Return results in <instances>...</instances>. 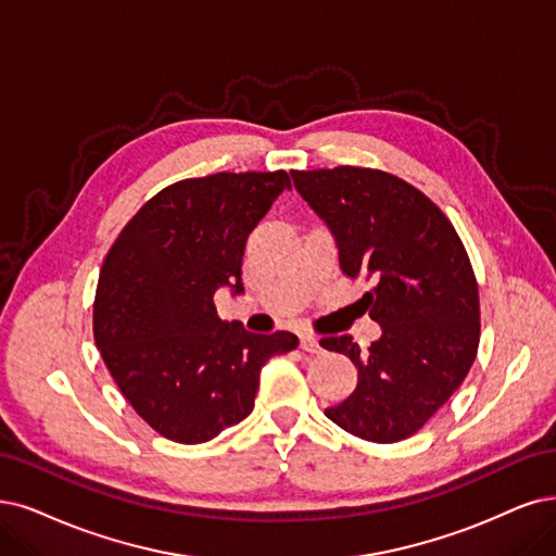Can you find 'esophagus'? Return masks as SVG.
Returning a JSON list of instances; mask_svg holds the SVG:
<instances>
[{
  "label": "esophagus",
  "instance_id": "1",
  "mask_svg": "<svg viewBox=\"0 0 556 556\" xmlns=\"http://www.w3.org/2000/svg\"><path fill=\"white\" fill-rule=\"evenodd\" d=\"M300 348L304 353H320V343H318V339L314 337V334H302L300 337Z\"/></svg>",
  "mask_w": 556,
  "mask_h": 556
}]
</instances>
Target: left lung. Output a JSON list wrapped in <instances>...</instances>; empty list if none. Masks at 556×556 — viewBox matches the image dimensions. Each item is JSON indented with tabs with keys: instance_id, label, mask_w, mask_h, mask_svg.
<instances>
[{
	"instance_id": "obj_1",
	"label": "left lung",
	"mask_w": 556,
	"mask_h": 556,
	"mask_svg": "<svg viewBox=\"0 0 556 556\" xmlns=\"http://www.w3.org/2000/svg\"><path fill=\"white\" fill-rule=\"evenodd\" d=\"M337 238L341 270L374 281L359 302L382 337L320 339L357 366V389L325 417L368 442L415 435L451 399L479 351V286L454 224L415 185L371 167L291 172Z\"/></svg>"
}]
</instances>
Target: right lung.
<instances>
[{"mask_svg": "<svg viewBox=\"0 0 556 556\" xmlns=\"http://www.w3.org/2000/svg\"><path fill=\"white\" fill-rule=\"evenodd\" d=\"M291 178L219 172L141 205L102 261L93 339L121 394L155 433L201 444L254 409L261 366L298 348L217 316L219 286L242 293L247 236Z\"/></svg>", "mask_w": 556, "mask_h": 556, "instance_id": "1", "label": "right lung"}]
</instances>
